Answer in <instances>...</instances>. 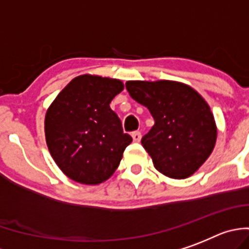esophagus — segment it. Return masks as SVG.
I'll return each instance as SVG.
<instances>
[{
    "label": "esophagus",
    "mask_w": 249,
    "mask_h": 249,
    "mask_svg": "<svg viewBox=\"0 0 249 249\" xmlns=\"http://www.w3.org/2000/svg\"><path fill=\"white\" fill-rule=\"evenodd\" d=\"M131 138L135 142H139L141 140V133L140 131H134V133H131Z\"/></svg>",
    "instance_id": "34e87169"
}]
</instances>
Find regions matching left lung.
<instances>
[{
    "instance_id": "1",
    "label": "left lung",
    "mask_w": 249,
    "mask_h": 249,
    "mask_svg": "<svg viewBox=\"0 0 249 249\" xmlns=\"http://www.w3.org/2000/svg\"><path fill=\"white\" fill-rule=\"evenodd\" d=\"M125 87L155 120L141 139L155 169L171 178L195 174L211 155L217 138L213 114L205 99L191 87L172 80H129Z\"/></svg>"
}]
</instances>
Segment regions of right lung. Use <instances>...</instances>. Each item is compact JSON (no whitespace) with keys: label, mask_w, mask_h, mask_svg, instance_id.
<instances>
[{"label":"right lung","mask_w":249,"mask_h":249,"mask_svg":"<svg viewBox=\"0 0 249 249\" xmlns=\"http://www.w3.org/2000/svg\"><path fill=\"white\" fill-rule=\"evenodd\" d=\"M123 89L119 79L79 75L47 110V146L58 167L73 181L99 185L119 166L133 139L124 134L109 104Z\"/></svg>","instance_id":"obj_1"}]
</instances>
